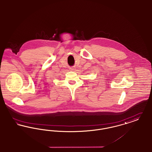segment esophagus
Here are the masks:
<instances>
[{
    "instance_id": "esophagus-1",
    "label": "esophagus",
    "mask_w": 152,
    "mask_h": 152,
    "mask_svg": "<svg viewBox=\"0 0 152 152\" xmlns=\"http://www.w3.org/2000/svg\"><path fill=\"white\" fill-rule=\"evenodd\" d=\"M70 69H71V71H75V68L74 67H71V68H70Z\"/></svg>"
}]
</instances>
